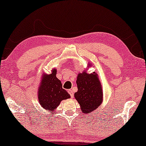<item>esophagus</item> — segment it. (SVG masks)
<instances>
[{"label":"esophagus","mask_w":146,"mask_h":146,"mask_svg":"<svg viewBox=\"0 0 146 146\" xmlns=\"http://www.w3.org/2000/svg\"><path fill=\"white\" fill-rule=\"evenodd\" d=\"M68 93H69V94H70L71 97V98H73L74 94H73V91H72V90H71V89H69V91H68Z\"/></svg>","instance_id":"1"}]
</instances>
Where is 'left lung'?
Returning a JSON list of instances; mask_svg holds the SVG:
<instances>
[{
  "label": "left lung",
  "mask_w": 146,
  "mask_h": 146,
  "mask_svg": "<svg viewBox=\"0 0 146 146\" xmlns=\"http://www.w3.org/2000/svg\"><path fill=\"white\" fill-rule=\"evenodd\" d=\"M76 83L78 91L74 94L75 97L83 112L91 113L100 106L102 100V87L98 75L86 72L79 73Z\"/></svg>",
  "instance_id": "1"
}]
</instances>
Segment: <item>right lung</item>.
<instances>
[{
	"label": "right lung",
	"instance_id": "obj_1",
	"mask_svg": "<svg viewBox=\"0 0 146 146\" xmlns=\"http://www.w3.org/2000/svg\"><path fill=\"white\" fill-rule=\"evenodd\" d=\"M56 69L49 75H44L38 93L40 105L48 111H54L61 100L70 98V95L62 88L60 80L56 77Z\"/></svg>",
	"mask_w": 146,
	"mask_h": 146
}]
</instances>
